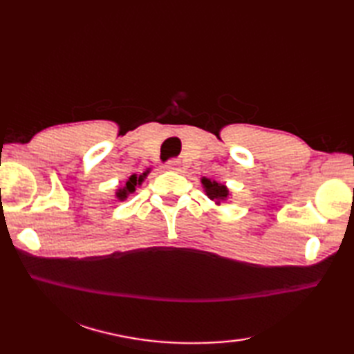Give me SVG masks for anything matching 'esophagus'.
<instances>
[{
    "label": "esophagus",
    "instance_id": "esophagus-1",
    "mask_svg": "<svg viewBox=\"0 0 354 354\" xmlns=\"http://www.w3.org/2000/svg\"><path fill=\"white\" fill-rule=\"evenodd\" d=\"M170 171H181V161L178 160H170L167 162V165H165Z\"/></svg>",
    "mask_w": 354,
    "mask_h": 354
}]
</instances>
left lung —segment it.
Instances as JSON below:
<instances>
[{
    "instance_id": "8db88e82",
    "label": "left lung",
    "mask_w": 354,
    "mask_h": 354,
    "mask_svg": "<svg viewBox=\"0 0 354 354\" xmlns=\"http://www.w3.org/2000/svg\"><path fill=\"white\" fill-rule=\"evenodd\" d=\"M201 181H202V187H204V190H205V194L209 199L214 201L216 204H221V201L228 199L230 190L227 189V185L212 181V179H208V178H202Z\"/></svg>"
}]
</instances>
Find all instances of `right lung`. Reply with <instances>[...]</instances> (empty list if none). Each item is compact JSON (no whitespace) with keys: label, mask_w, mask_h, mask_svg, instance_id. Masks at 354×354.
Wrapping results in <instances>:
<instances>
[{"label":"right lung","mask_w":354,"mask_h":354,"mask_svg":"<svg viewBox=\"0 0 354 354\" xmlns=\"http://www.w3.org/2000/svg\"><path fill=\"white\" fill-rule=\"evenodd\" d=\"M146 176H147V171L142 173V175H140V176L132 175L129 179H127L126 185L122 187V189H118L117 193H115V196L118 198V201H124L127 196H129L131 193H133V192H135V187L141 185V183L145 181Z\"/></svg>","instance_id":"1"}]
</instances>
